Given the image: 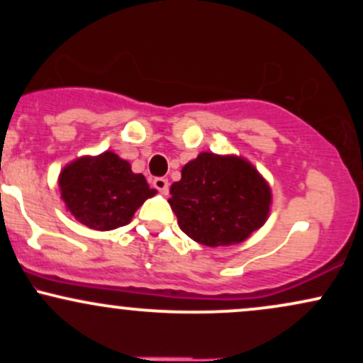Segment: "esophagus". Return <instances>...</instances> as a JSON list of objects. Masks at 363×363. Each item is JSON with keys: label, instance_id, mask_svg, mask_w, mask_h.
Returning a JSON list of instances; mask_svg holds the SVG:
<instances>
[{"label": "esophagus", "instance_id": "obj_1", "mask_svg": "<svg viewBox=\"0 0 363 363\" xmlns=\"http://www.w3.org/2000/svg\"><path fill=\"white\" fill-rule=\"evenodd\" d=\"M153 187H155L158 193L165 196L169 193V181L165 177H155L153 179Z\"/></svg>", "mask_w": 363, "mask_h": 363}]
</instances>
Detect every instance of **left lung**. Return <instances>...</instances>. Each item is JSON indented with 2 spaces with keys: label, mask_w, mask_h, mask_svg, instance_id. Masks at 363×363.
I'll return each instance as SVG.
<instances>
[{
  "label": "left lung",
  "mask_w": 363,
  "mask_h": 363,
  "mask_svg": "<svg viewBox=\"0 0 363 363\" xmlns=\"http://www.w3.org/2000/svg\"><path fill=\"white\" fill-rule=\"evenodd\" d=\"M181 230L208 247L240 244L269 216L272 187L249 160L201 152L170 186Z\"/></svg>",
  "instance_id": "obj_1"
}]
</instances>
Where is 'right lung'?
<instances>
[{
	"label": "right lung",
	"mask_w": 363,
	"mask_h": 363,
	"mask_svg": "<svg viewBox=\"0 0 363 363\" xmlns=\"http://www.w3.org/2000/svg\"><path fill=\"white\" fill-rule=\"evenodd\" d=\"M66 210L85 227L114 230L131 222L133 215L157 189L143 174L114 152L85 155L69 162L57 177Z\"/></svg>",
	"instance_id": "obj_1"
}]
</instances>
